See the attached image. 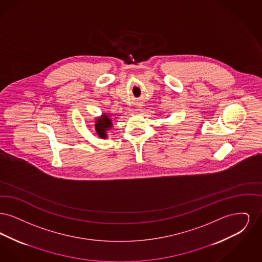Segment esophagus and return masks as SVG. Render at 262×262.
<instances>
[{"instance_id":"34e87169","label":"esophagus","mask_w":262,"mask_h":262,"mask_svg":"<svg viewBox=\"0 0 262 262\" xmlns=\"http://www.w3.org/2000/svg\"><path fill=\"white\" fill-rule=\"evenodd\" d=\"M137 108H138V110H141V108H142V107H141V106H138Z\"/></svg>"}]
</instances>
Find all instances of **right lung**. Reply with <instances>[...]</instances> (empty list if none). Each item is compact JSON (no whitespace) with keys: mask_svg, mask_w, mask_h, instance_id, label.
Instances as JSON below:
<instances>
[{"mask_svg":"<svg viewBox=\"0 0 262 262\" xmlns=\"http://www.w3.org/2000/svg\"><path fill=\"white\" fill-rule=\"evenodd\" d=\"M95 132L99 138L105 139L108 137V132L113 127V120L111 116L108 114H102L100 117H97L94 121Z\"/></svg>","mask_w":262,"mask_h":262,"instance_id":"obj_1","label":"right lung"}]
</instances>
